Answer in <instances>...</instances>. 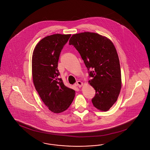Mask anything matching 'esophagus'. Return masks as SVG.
I'll list each match as a JSON object with an SVG mask.
<instances>
[{
	"mask_svg": "<svg viewBox=\"0 0 150 150\" xmlns=\"http://www.w3.org/2000/svg\"><path fill=\"white\" fill-rule=\"evenodd\" d=\"M83 85V83L81 81H77V84H76V86H78V87L79 88H80V87H81Z\"/></svg>",
	"mask_w": 150,
	"mask_h": 150,
	"instance_id": "34e87169",
	"label": "esophagus"
}]
</instances>
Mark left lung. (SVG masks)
<instances>
[{"label":"left lung","mask_w":150,"mask_h":150,"mask_svg":"<svg viewBox=\"0 0 150 150\" xmlns=\"http://www.w3.org/2000/svg\"><path fill=\"white\" fill-rule=\"evenodd\" d=\"M69 44L80 53L89 71V83L96 91L93 106L107 111L116 102L121 88V70L116 50L110 39L95 33L72 35Z\"/></svg>","instance_id":"8db88e82"}]
</instances>
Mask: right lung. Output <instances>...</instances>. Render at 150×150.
Here are the masks:
<instances>
[{
    "instance_id": "right-lung-1",
    "label": "right lung",
    "mask_w": 150,
    "mask_h": 150,
    "mask_svg": "<svg viewBox=\"0 0 150 150\" xmlns=\"http://www.w3.org/2000/svg\"><path fill=\"white\" fill-rule=\"evenodd\" d=\"M71 34L47 36L36 44L32 56V76L36 90L45 105L61 113L71 104L75 91L64 86L57 69L61 50Z\"/></svg>"
}]
</instances>
